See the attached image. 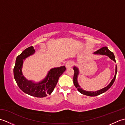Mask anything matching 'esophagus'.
I'll return each instance as SVG.
<instances>
[{
  "mask_svg": "<svg viewBox=\"0 0 125 125\" xmlns=\"http://www.w3.org/2000/svg\"><path fill=\"white\" fill-rule=\"evenodd\" d=\"M73 65V63L71 61H69L68 62L66 63L65 64V67L67 68H70L71 67H72Z\"/></svg>",
  "mask_w": 125,
  "mask_h": 125,
  "instance_id": "34e87169",
  "label": "esophagus"
}]
</instances>
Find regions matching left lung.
<instances>
[{
    "instance_id": "8db88e82",
    "label": "left lung",
    "mask_w": 125,
    "mask_h": 125,
    "mask_svg": "<svg viewBox=\"0 0 125 125\" xmlns=\"http://www.w3.org/2000/svg\"><path fill=\"white\" fill-rule=\"evenodd\" d=\"M94 54H97V55H106L107 56L109 57L111 60L115 61V55H114L113 53L111 52L110 50L108 49V48L107 47H103L102 48L99 49V50H97L96 52H95L94 53ZM73 70H74V75H73V84L75 86V87L77 89L78 91L81 93L82 94H84V95H88V96H96V95H99L100 94H103V93L105 92L109 89L111 86L112 85L114 82H115V81L116 78V73H117V65H116L115 67V75L114 76V78L111 81V83L108 85L104 87L101 90H98V91H85V90H83L82 88H81V86L79 85V84L77 82V77H78V75L79 74V70L76 67H73Z\"/></svg>"
}]
</instances>
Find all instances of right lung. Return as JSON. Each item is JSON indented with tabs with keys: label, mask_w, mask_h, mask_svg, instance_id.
<instances>
[{
	"label": "right lung",
	"mask_w": 125,
	"mask_h": 125,
	"mask_svg": "<svg viewBox=\"0 0 125 125\" xmlns=\"http://www.w3.org/2000/svg\"><path fill=\"white\" fill-rule=\"evenodd\" d=\"M35 49L33 46H31L25 49L18 56L13 69V73L16 83L23 92L31 96L42 98L46 97L48 94H52L56 85L58 78L65 71L66 68L65 66H62L52 69L48 73L46 77L39 83L28 81L22 73L23 60L33 55Z\"/></svg>",
	"instance_id": "obj_1"
}]
</instances>
